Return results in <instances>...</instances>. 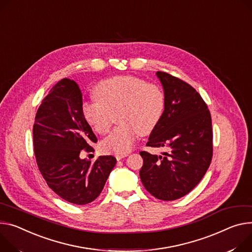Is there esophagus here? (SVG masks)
<instances>
[{"mask_svg": "<svg viewBox=\"0 0 252 252\" xmlns=\"http://www.w3.org/2000/svg\"><path fill=\"white\" fill-rule=\"evenodd\" d=\"M126 156H127V154H123V155H116V158H117L118 161H120V159H122L123 158H125V157H126Z\"/></svg>", "mask_w": 252, "mask_h": 252, "instance_id": "34e87169", "label": "esophagus"}]
</instances>
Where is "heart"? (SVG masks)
I'll list each match as a JSON object with an SVG mask.
<instances>
[{
  "mask_svg": "<svg viewBox=\"0 0 252 252\" xmlns=\"http://www.w3.org/2000/svg\"><path fill=\"white\" fill-rule=\"evenodd\" d=\"M96 100L85 101L83 116L96 133L106 134L117 116L120 126L100 144L105 154L123 155L133 146L138 135H147L161 121L165 94L157 84L131 75L100 81L94 88Z\"/></svg>",
  "mask_w": 252,
  "mask_h": 252,
  "instance_id": "1",
  "label": "heart"
}]
</instances>
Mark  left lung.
<instances>
[{
    "mask_svg": "<svg viewBox=\"0 0 252 252\" xmlns=\"http://www.w3.org/2000/svg\"><path fill=\"white\" fill-rule=\"evenodd\" d=\"M165 94V110L151 132L148 147L168 148L162 156L140 152V177L154 197L172 201L191 192L207 172L213 155L211 114L187 82L158 71Z\"/></svg>",
    "mask_w": 252,
    "mask_h": 252,
    "instance_id": "left-lung-1",
    "label": "left lung"
}]
</instances>
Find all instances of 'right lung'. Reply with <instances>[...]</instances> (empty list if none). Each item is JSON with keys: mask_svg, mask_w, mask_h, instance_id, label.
I'll use <instances>...</instances> for the list:
<instances>
[{"mask_svg": "<svg viewBox=\"0 0 252 252\" xmlns=\"http://www.w3.org/2000/svg\"><path fill=\"white\" fill-rule=\"evenodd\" d=\"M97 139L82 111L78 84L63 78L45 96L33 126L37 166L47 185L60 198L76 205L94 201L116 166L117 158L100 156L94 163L80 158L94 152Z\"/></svg>", "mask_w": 252, "mask_h": 252, "instance_id": "1", "label": "right lung"}]
</instances>
